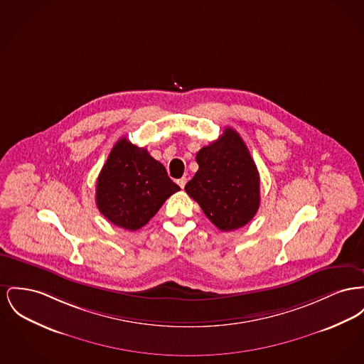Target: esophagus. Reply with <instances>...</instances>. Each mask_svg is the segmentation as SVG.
Instances as JSON below:
<instances>
[{"label": "esophagus", "instance_id": "esophagus-1", "mask_svg": "<svg viewBox=\"0 0 364 364\" xmlns=\"http://www.w3.org/2000/svg\"><path fill=\"white\" fill-rule=\"evenodd\" d=\"M177 184L180 186V188H184V187H186V184H187V178H186V177L178 178V180H177Z\"/></svg>", "mask_w": 364, "mask_h": 364}]
</instances>
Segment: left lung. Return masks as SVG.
Returning a JSON list of instances; mask_svg holds the SVG:
<instances>
[{
  "mask_svg": "<svg viewBox=\"0 0 364 364\" xmlns=\"http://www.w3.org/2000/svg\"><path fill=\"white\" fill-rule=\"evenodd\" d=\"M199 169L186 191L221 231L246 225L259 206V174L245 141L232 128L196 154Z\"/></svg>",
  "mask_w": 364,
  "mask_h": 364,
  "instance_id": "8db88e82",
  "label": "left lung"
}]
</instances>
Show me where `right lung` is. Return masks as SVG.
<instances>
[{"label": "right lung", "instance_id": "1", "mask_svg": "<svg viewBox=\"0 0 364 364\" xmlns=\"http://www.w3.org/2000/svg\"><path fill=\"white\" fill-rule=\"evenodd\" d=\"M180 187L149 151L127 137L115 143L97 177L96 205L114 225L136 231L146 225Z\"/></svg>", "mask_w": 364, "mask_h": 364}]
</instances>
